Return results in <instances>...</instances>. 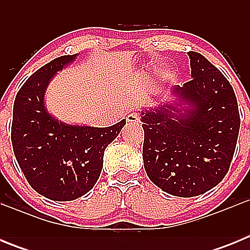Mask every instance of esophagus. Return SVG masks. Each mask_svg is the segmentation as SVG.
I'll return each instance as SVG.
<instances>
[{
  "label": "esophagus",
  "mask_w": 250,
  "mask_h": 250,
  "mask_svg": "<svg viewBox=\"0 0 250 250\" xmlns=\"http://www.w3.org/2000/svg\"><path fill=\"white\" fill-rule=\"evenodd\" d=\"M126 121H127V123L139 124V123H140V116H139L138 114H130V115H127Z\"/></svg>",
  "instance_id": "obj_1"
}]
</instances>
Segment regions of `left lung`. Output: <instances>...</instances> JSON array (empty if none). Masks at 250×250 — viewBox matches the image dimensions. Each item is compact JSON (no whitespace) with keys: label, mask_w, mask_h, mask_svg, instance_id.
<instances>
[{"label":"left lung","mask_w":250,"mask_h":250,"mask_svg":"<svg viewBox=\"0 0 250 250\" xmlns=\"http://www.w3.org/2000/svg\"><path fill=\"white\" fill-rule=\"evenodd\" d=\"M191 80L171 89L173 100L141 111L147 176L182 198L213 189L228 173L240 116L234 90L202 54L189 51Z\"/></svg>","instance_id":"left-lung-1"}]
</instances>
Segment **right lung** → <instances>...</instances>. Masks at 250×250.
<instances>
[{"mask_svg": "<svg viewBox=\"0 0 250 250\" xmlns=\"http://www.w3.org/2000/svg\"><path fill=\"white\" fill-rule=\"evenodd\" d=\"M76 55H65L39 68L17 92L11 140L16 160L32 189L55 202L85 195L98 182L104 151L126 120L109 127L72 125L47 111L45 94L55 75Z\"/></svg>", "mask_w": 250, "mask_h": 250, "instance_id": "obj_1", "label": "right lung"}]
</instances>
